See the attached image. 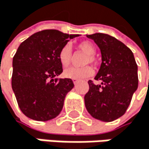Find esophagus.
<instances>
[{"label": "esophagus", "mask_w": 149, "mask_h": 149, "mask_svg": "<svg viewBox=\"0 0 149 149\" xmlns=\"http://www.w3.org/2000/svg\"><path fill=\"white\" fill-rule=\"evenodd\" d=\"M78 82H79V80H78V79H73V83L75 84V85H76V84H78Z\"/></svg>", "instance_id": "34e87169"}]
</instances>
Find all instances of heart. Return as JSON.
<instances>
[{
    "label": "heart",
    "mask_w": 149,
    "mask_h": 149,
    "mask_svg": "<svg viewBox=\"0 0 149 149\" xmlns=\"http://www.w3.org/2000/svg\"><path fill=\"white\" fill-rule=\"evenodd\" d=\"M79 48L84 53L88 55V57L86 58L85 64L92 63L95 62L94 54L96 52V47L90 41H83L79 44ZM59 59L63 67H68L72 62V51L71 47L69 44H66L59 53ZM93 69L90 66L84 67H70L66 69L63 71V75L68 79H83L93 75Z\"/></svg>",
    "instance_id": "heart-1"
}]
</instances>
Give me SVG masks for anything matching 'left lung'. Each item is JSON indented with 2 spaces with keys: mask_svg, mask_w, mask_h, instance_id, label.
<instances>
[{
  "mask_svg": "<svg viewBox=\"0 0 149 149\" xmlns=\"http://www.w3.org/2000/svg\"><path fill=\"white\" fill-rule=\"evenodd\" d=\"M99 47L102 64L95 76L101 85L88 81L85 95L88 113L98 120L111 122L122 116L138 88V66L132 50L123 42L105 33L87 35Z\"/></svg>",
  "mask_w": 149,
  "mask_h": 149,
  "instance_id": "obj_1",
  "label": "left lung"
}]
</instances>
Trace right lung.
<instances>
[{
  "instance_id": "add662e5",
  "label": "right lung",
  "mask_w": 149,
  "mask_h": 149,
  "mask_svg": "<svg viewBox=\"0 0 149 149\" xmlns=\"http://www.w3.org/2000/svg\"><path fill=\"white\" fill-rule=\"evenodd\" d=\"M79 36L57 30H44L30 36L13 57L11 86L18 106L27 118L48 121L63 109L66 94L73 88L70 79H56L63 72L60 50Z\"/></svg>"
}]
</instances>
